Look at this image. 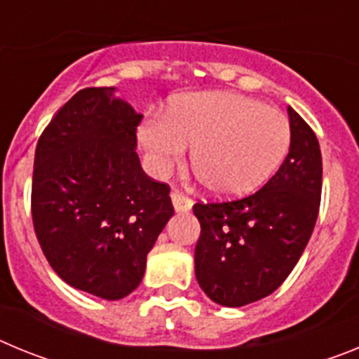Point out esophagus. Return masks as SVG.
<instances>
[{
  "instance_id": "esophagus-1",
  "label": "esophagus",
  "mask_w": 359,
  "mask_h": 359,
  "mask_svg": "<svg viewBox=\"0 0 359 359\" xmlns=\"http://www.w3.org/2000/svg\"><path fill=\"white\" fill-rule=\"evenodd\" d=\"M170 198H172V205L176 212H189L192 208V199L183 194V192H180V190H172Z\"/></svg>"
}]
</instances>
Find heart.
<instances>
[{
    "label": "heart",
    "mask_w": 359,
    "mask_h": 359,
    "mask_svg": "<svg viewBox=\"0 0 359 359\" xmlns=\"http://www.w3.org/2000/svg\"><path fill=\"white\" fill-rule=\"evenodd\" d=\"M290 122L275 107L226 91L176 98L167 115L144 120L138 138L149 169L165 176L192 147V165L208 189L243 196L271 176L290 147Z\"/></svg>",
    "instance_id": "obj_1"
}]
</instances>
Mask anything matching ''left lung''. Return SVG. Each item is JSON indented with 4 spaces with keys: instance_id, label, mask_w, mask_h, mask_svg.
Here are the masks:
<instances>
[{
    "instance_id": "1",
    "label": "left lung",
    "mask_w": 359,
    "mask_h": 359,
    "mask_svg": "<svg viewBox=\"0 0 359 359\" xmlns=\"http://www.w3.org/2000/svg\"><path fill=\"white\" fill-rule=\"evenodd\" d=\"M291 145L262 189L226 201H198L194 262L214 302L241 307L273 293L307 246L322 198V154L315 131L287 107Z\"/></svg>"
}]
</instances>
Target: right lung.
Masks as SVG:
<instances>
[{"instance_id": "1", "label": "right lung", "mask_w": 359, "mask_h": 359, "mask_svg": "<svg viewBox=\"0 0 359 359\" xmlns=\"http://www.w3.org/2000/svg\"><path fill=\"white\" fill-rule=\"evenodd\" d=\"M142 122L115 88H84L39 136L32 221L46 261L69 286L106 300L135 291L174 214L170 187L142 170Z\"/></svg>"}]
</instances>
